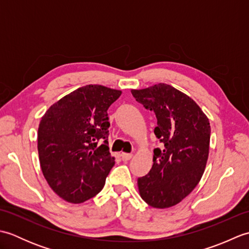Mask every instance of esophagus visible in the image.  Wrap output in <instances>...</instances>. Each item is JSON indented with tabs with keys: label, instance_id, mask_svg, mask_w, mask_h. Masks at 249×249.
<instances>
[{
	"label": "esophagus",
	"instance_id": "obj_1",
	"mask_svg": "<svg viewBox=\"0 0 249 249\" xmlns=\"http://www.w3.org/2000/svg\"><path fill=\"white\" fill-rule=\"evenodd\" d=\"M121 157H122V160H123L124 161H127V160H130L131 157H133V154H130V153H122Z\"/></svg>",
	"mask_w": 249,
	"mask_h": 249
}]
</instances>
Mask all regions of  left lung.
I'll list each match as a JSON object with an SVG mask.
<instances>
[{"mask_svg":"<svg viewBox=\"0 0 249 249\" xmlns=\"http://www.w3.org/2000/svg\"><path fill=\"white\" fill-rule=\"evenodd\" d=\"M131 94L155 112L154 134L163 144L154 150L150 172L138 178L140 196L153 208H170L202 178L210 149L209 119L194 99L166 83L131 89Z\"/></svg>","mask_w":249,"mask_h":249,"instance_id":"1","label":"left lung"}]
</instances>
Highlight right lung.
Masks as SVG:
<instances>
[{
  "instance_id": "add662e5",
  "label": "right lung",
  "mask_w": 249,
  "mask_h": 249,
  "mask_svg": "<svg viewBox=\"0 0 249 249\" xmlns=\"http://www.w3.org/2000/svg\"><path fill=\"white\" fill-rule=\"evenodd\" d=\"M121 94L98 84L79 88L52 105L40 120L37 149L41 171L67 202L82 203L96 196L114 166L107 110Z\"/></svg>"
}]
</instances>
